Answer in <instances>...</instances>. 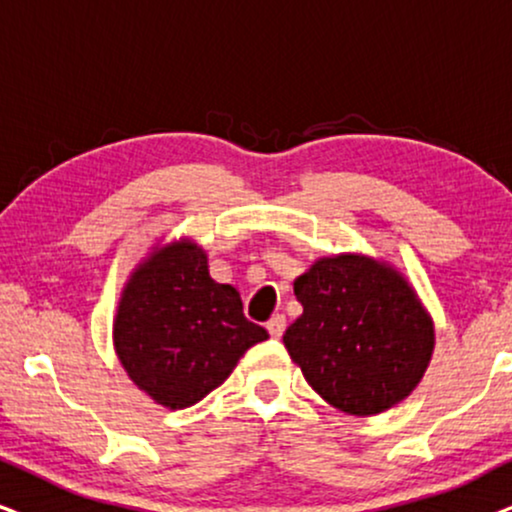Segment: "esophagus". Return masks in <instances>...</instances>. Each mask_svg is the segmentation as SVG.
I'll return each mask as SVG.
<instances>
[{
  "label": "esophagus",
  "instance_id": "obj_1",
  "mask_svg": "<svg viewBox=\"0 0 512 512\" xmlns=\"http://www.w3.org/2000/svg\"><path fill=\"white\" fill-rule=\"evenodd\" d=\"M267 331H269L271 338H281L283 331H286V316H283V314L271 316V319L267 321Z\"/></svg>",
  "mask_w": 512,
  "mask_h": 512
}]
</instances>
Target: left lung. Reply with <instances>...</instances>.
<instances>
[{"label": "left lung", "mask_w": 512, "mask_h": 512, "mask_svg": "<svg viewBox=\"0 0 512 512\" xmlns=\"http://www.w3.org/2000/svg\"><path fill=\"white\" fill-rule=\"evenodd\" d=\"M295 297L302 314L283 345L328 404L375 416L416 390L435 328L397 269L352 252L321 257L295 278Z\"/></svg>", "instance_id": "8db88e82"}]
</instances>
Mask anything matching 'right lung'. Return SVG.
Instances as JSON below:
<instances>
[{
	"instance_id": "1",
	"label": "right lung",
	"mask_w": 512,
	"mask_h": 512,
	"mask_svg": "<svg viewBox=\"0 0 512 512\" xmlns=\"http://www.w3.org/2000/svg\"><path fill=\"white\" fill-rule=\"evenodd\" d=\"M267 338L245 319L238 290L210 276L208 255L191 241L153 250L132 271L113 321L120 364L167 409L198 404Z\"/></svg>"
}]
</instances>
